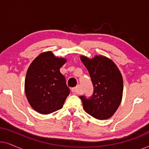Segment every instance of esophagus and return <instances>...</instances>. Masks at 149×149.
<instances>
[{
  "instance_id": "34e87169",
  "label": "esophagus",
  "mask_w": 149,
  "mask_h": 149,
  "mask_svg": "<svg viewBox=\"0 0 149 149\" xmlns=\"http://www.w3.org/2000/svg\"><path fill=\"white\" fill-rule=\"evenodd\" d=\"M79 85H77V86H76L75 87H73V88H72L71 91H72V93H74V94H77V93L79 92Z\"/></svg>"
}]
</instances>
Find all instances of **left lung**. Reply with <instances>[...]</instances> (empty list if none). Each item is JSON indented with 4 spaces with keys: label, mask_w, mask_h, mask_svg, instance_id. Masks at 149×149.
Segmentation results:
<instances>
[{
    "label": "left lung",
    "mask_w": 149,
    "mask_h": 149,
    "mask_svg": "<svg viewBox=\"0 0 149 149\" xmlns=\"http://www.w3.org/2000/svg\"><path fill=\"white\" fill-rule=\"evenodd\" d=\"M93 86V92L87 98L79 97L87 113L99 120L109 119L121 104L123 95V78L113 61L107 57L95 56L89 59L81 56Z\"/></svg>",
    "instance_id": "left-lung-1"
}]
</instances>
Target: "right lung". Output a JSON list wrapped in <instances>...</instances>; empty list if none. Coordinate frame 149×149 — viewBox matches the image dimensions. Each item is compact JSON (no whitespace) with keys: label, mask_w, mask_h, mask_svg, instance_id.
<instances>
[{"label":"right lung","mask_w":149,"mask_h":149,"mask_svg":"<svg viewBox=\"0 0 149 149\" xmlns=\"http://www.w3.org/2000/svg\"><path fill=\"white\" fill-rule=\"evenodd\" d=\"M66 60L51 52L42 53L30 64L26 73L25 93L36 112L47 115L61 109L70 89L60 68Z\"/></svg>","instance_id":"obj_1"}]
</instances>
